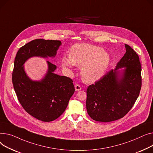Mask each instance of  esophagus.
<instances>
[{
	"label": "esophagus",
	"mask_w": 153,
	"mask_h": 153,
	"mask_svg": "<svg viewBox=\"0 0 153 153\" xmlns=\"http://www.w3.org/2000/svg\"><path fill=\"white\" fill-rule=\"evenodd\" d=\"M75 91H79V90H81L82 89V87H81L78 84H76L75 85Z\"/></svg>",
	"instance_id": "obj_1"
}]
</instances>
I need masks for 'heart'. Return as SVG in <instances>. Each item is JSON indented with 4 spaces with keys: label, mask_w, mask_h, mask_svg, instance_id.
I'll return each instance as SVG.
<instances>
[{
    "label": "heart",
    "mask_w": 153,
    "mask_h": 153,
    "mask_svg": "<svg viewBox=\"0 0 153 153\" xmlns=\"http://www.w3.org/2000/svg\"><path fill=\"white\" fill-rule=\"evenodd\" d=\"M110 62L109 56L102 48L89 44H74L70 49L69 56L62 57L63 67H82L81 76L86 83H93L101 78Z\"/></svg>",
    "instance_id": "1"
}]
</instances>
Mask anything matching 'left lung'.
<instances>
[{"mask_svg": "<svg viewBox=\"0 0 153 153\" xmlns=\"http://www.w3.org/2000/svg\"><path fill=\"white\" fill-rule=\"evenodd\" d=\"M126 52L111 70L86 91V110L95 121L109 122L126 115L139 96L141 67L139 57L128 45Z\"/></svg>", "mask_w": 153, "mask_h": 153, "instance_id": "left-lung-1", "label": "left lung"}]
</instances>
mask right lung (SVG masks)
<instances>
[{"instance_id": "right-lung-1", "label": "right lung", "mask_w": 153, "mask_h": 153, "mask_svg": "<svg viewBox=\"0 0 153 153\" xmlns=\"http://www.w3.org/2000/svg\"><path fill=\"white\" fill-rule=\"evenodd\" d=\"M61 45L60 41L34 39L20 48L15 59L12 83L18 100L27 112L43 122L54 120L64 113L75 92L73 81L55 74L57 67L49 61L44 76L33 80L23 65L33 57L54 58Z\"/></svg>"}]
</instances>
